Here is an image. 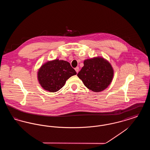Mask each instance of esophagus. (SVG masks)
Returning <instances> with one entry per match:
<instances>
[{"label": "esophagus", "instance_id": "1", "mask_svg": "<svg viewBox=\"0 0 150 150\" xmlns=\"http://www.w3.org/2000/svg\"><path fill=\"white\" fill-rule=\"evenodd\" d=\"M75 71H76V72L77 73H78L79 71V67H76L75 69Z\"/></svg>", "mask_w": 150, "mask_h": 150}]
</instances>
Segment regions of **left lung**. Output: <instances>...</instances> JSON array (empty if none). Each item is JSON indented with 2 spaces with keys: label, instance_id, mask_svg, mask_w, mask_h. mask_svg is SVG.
I'll use <instances>...</instances> for the list:
<instances>
[{
  "label": "left lung",
  "instance_id": "8db88e82",
  "mask_svg": "<svg viewBox=\"0 0 150 150\" xmlns=\"http://www.w3.org/2000/svg\"><path fill=\"white\" fill-rule=\"evenodd\" d=\"M114 70L103 57L97 56L84 61V66L77 76L87 88L94 92L106 89L112 81Z\"/></svg>",
  "mask_w": 150,
  "mask_h": 150
}]
</instances>
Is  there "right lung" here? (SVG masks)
<instances>
[{
  "mask_svg": "<svg viewBox=\"0 0 150 150\" xmlns=\"http://www.w3.org/2000/svg\"><path fill=\"white\" fill-rule=\"evenodd\" d=\"M76 74L69 62L55 59L42 64L37 72V78L44 90L56 92L64 86L67 80Z\"/></svg>",
  "mask_w": 150,
  "mask_h": 150,
  "instance_id": "1",
  "label": "right lung"
}]
</instances>
